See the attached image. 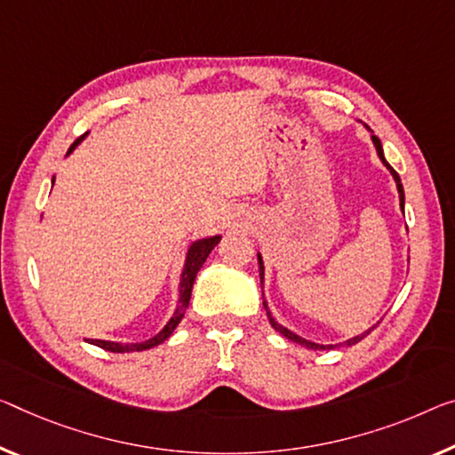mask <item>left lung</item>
<instances>
[{
  "label": "left lung",
  "instance_id": "8db88e82",
  "mask_svg": "<svg viewBox=\"0 0 455 455\" xmlns=\"http://www.w3.org/2000/svg\"><path fill=\"white\" fill-rule=\"evenodd\" d=\"M372 142H374V146H376V152H379V156H380L382 163L387 164V169H388L390 172H393V177H395V180H396V188H398V199H401V207H403V205H404V191H403L401 177H398V174H396V171L393 169V166H390V164L387 163V160H384L380 140L376 138V136H372ZM258 264H260V283H262V281H264V264H262V258H260V256H258ZM262 295H264V292H262ZM264 309H267V315H268L270 325L275 327V330H276L278 333H283L286 339L295 341V344H300V346H305V347H311V349H325V347H333V346H319V344H313V341H307V339H303V338H299V335H295V333H292V331H289V330H286V327H283L281 323H276V321L272 319V315H270V311H268V305H267V300H264ZM370 331H372V330H370ZM370 331L362 333V335H358V338H354V339H347L346 344H347V346H354V344H358V341H360V339H364Z\"/></svg>",
  "mask_w": 455,
  "mask_h": 455
}]
</instances>
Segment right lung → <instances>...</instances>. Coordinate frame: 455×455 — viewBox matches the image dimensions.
<instances>
[{
  "instance_id": "1",
  "label": "right lung",
  "mask_w": 455,
  "mask_h": 455,
  "mask_svg": "<svg viewBox=\"0 0 455 455\" xmlns=\"http://www.w3.org/2000/svg\"><path fill=\"white\" fill-rule=\"evenodd\" d=\"M81 138H76L68 152H71L76 144H79ZM221 237L220 235H213V237H205V240H199L195 242L191 248H188V254H187V262H185V270L183 275H180V299H179V307L177 311H174V315L171 317L169 323L164 325V330L160 331L155 338L148 339V341H142V344H116V341H103V339H91V344L93 346H100L101 349H108V352H116V354H124V352H142V349H150L158 344H163L164 339L171 338V333L174 331V327L180 323V319H183L187 307H188V300H191V291H193V283L195 278H197V272L204 267V262L207 260V256L212 254V250L218 246Z\"/></svg>"
}]
</instances>
